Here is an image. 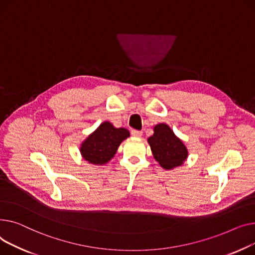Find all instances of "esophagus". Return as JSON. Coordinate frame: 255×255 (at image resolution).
I'll use <instances>...</instances> for the list:
<instances>
[{
	"instance_id": "obj_1",
	"label": "esophagus",
	"mask_w": 255,
	"mask_h": 255,
	"mask_svg": "<svg viewBox=\"0 0 255 255\" xmlns=\"http://www.w3.org/2000/svg\"><path fill=\"white\" fill-rule=\"evenodd\" d=\"M142 134H143V131H141V130H136V129H132L131 130V136H133V137L140 138Z\"/></svg>"
}]
</instances>
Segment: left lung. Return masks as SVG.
I'll return each mask as SVG.
<instances>
[{"mask_svg": "<svg viewBox=\"0 0 255 255\" xmlns=\"http://www.w3.org/2000/svg\"><path fill=\"white\" fill-rule=\"evenodd\" d=\"M154 159L164 170H173L182 166L188 156L183 141L178 138L167 124H158L153 128V134L147 139Z\"/></svg>", "mask_w": 255, "mask_h": 255, "instance_id": "1", "label": "left lung"}]
</instances>
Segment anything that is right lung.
<instances>
[{"label":"right lung","mask_w":255,"mask_h":255,"mask_svg":"<svg viewBox=\"0 0 255 255\" xmlns=\"http://www.w3.org/2000/svg\"><path fill=\"white\" fill-rule=\"evenodd\" d=\"M128 137L127 128H115L110 122H104L82 141L81 156L88 163L104 166L114 157L119 145Z\"/></svg>","instance_id":"right-lung-1"}]
</instances>
